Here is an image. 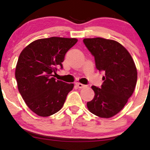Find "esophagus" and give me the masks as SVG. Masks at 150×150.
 <instances>
[{
  "label": "esophagus",
  "mask_w": 150,
  "mask_h": 150,
  "mask_svg": "<svg viewBox=\"0 0 150 150\" xmlns=\"http://www.w3.org/2000/svg\"><path fill=\"white\" fill-rule=\"evenodd\" d=\"M76 85L79 88H80V89H83V88L86 87V85H83V84L80 83H76Z\"/></svg>",
  "instance_id": "1"
}]
</instances>
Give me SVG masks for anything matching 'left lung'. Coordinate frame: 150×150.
Here are the masks:
<instances>
[{"instance_id": "8db88e82", "label": "left lung", "mask_w": 150, "mask_h": 150, "mask_svg": "<svg viewBox=\"0 0 150 150\" xmlns=\"http://www.w3.org/2000/svg\"><path fill=\"white\" fill-rule=\"evenodd\" d=\"M83 42L95 58L96 68L104 73L101 87H91L95 96L87 108L100 117L110 118L132 95L137 81L136 66L128 51L116 41L96 38L84 39Z\"/></svg>"}]
</instances>
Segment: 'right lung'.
Masks as SVG:
<instances>
[{"mask_svg": "<svg viewBox=\"0 0 150 150\" xmlns=\"http://www.w3.org/2000/svg\"><path fill=\"white\" fill-rule=\"evenodd\" d=\"M76 38L52 37L28 45L18 58L16 79L20 93L28 107L41 117L56 113L63 107L74 84L56 81L54 74L66 52L77 42Z\"/></svg>", "mask_w": 150, "mask_h": 150, "instance_id": "add662e5", "label": "right lung"}]
</instances>
